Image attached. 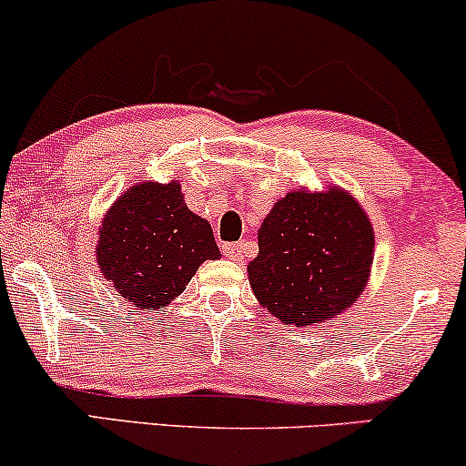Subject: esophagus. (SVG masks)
I'll use <instances>...</instances> for the list:
<instances>
[{
  "instance_id": "esophagus-1",
  "label": "esophagus",
  "mask_w": 466,
  "mask_h": 466,
  "mask_svg": "<svg viewBox=\"0 0 466 466\" xmlns=\"http://www.w3.org/2000/svg\"><path fill=\"white\" fill-rule=\"evenodd\" d=\"M222 252H224V257H228V259L242 261L246 248H244V244H222Z\"/></svg>"
}]
</instances>
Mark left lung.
<instances>
[{
	"mask_svg": "<svg viewBox=\"0 0 466 466\" xmlns=\"http://www.w3.org/2000/svg\"><path fill=\"white\" fill-rule=\"evenodd\" d=\"M248 263L252 294L287 326H318L356 302L370 283L373 227L348 189H291L259 227Z\"/></svg>",
	"mask_w": 466,
	"mask_h": 466,
	"instance_id": "8db88e82",
	"label": "left lung"
}]
</instances>
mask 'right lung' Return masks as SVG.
Returning a JSON list of instances; mask_svg holds the SVG:
<instances>
[{
    "label": "right lung",
    "instance_id": "add662e5",
    "mask_svg": "<svg viewBox=\"0 0 466 466\" xmlns=\"http://www.w3.org/2000/svg\"><path fill=\"white\" fill-rule=\"evenodd\" d=\"M96 233V266L136 313L168 307L200 263L220 259L211 224L187 209L179 181L131 186Z\"/></svg>",
    "mask_w": 466,
    "mask_h": 466
}]
</instances>
